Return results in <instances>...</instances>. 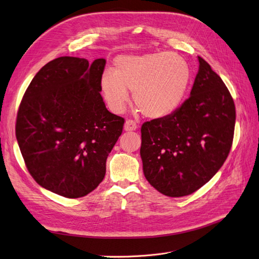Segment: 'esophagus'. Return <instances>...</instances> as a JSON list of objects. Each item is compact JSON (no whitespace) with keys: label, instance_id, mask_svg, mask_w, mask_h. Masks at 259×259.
<instances>
[{"label":"esophagus","instance_id":"obj_1","mask_svg":"<svg viewBox=\"0 0 259 259\" xmlns=\"http://www.w3.org/2000/svg\"><path fill=\"white\" fill-rule=\"evenodd\" d=\"M138 127V125L135 121L133 120H127L124 123V130L126 132H132V131H136Z\"/></svg>","mask_w":259,"mask_h":259}]
</instances>
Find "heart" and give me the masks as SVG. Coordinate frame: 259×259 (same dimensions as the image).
Instances as JSON below:
<instances>
[{
    "mask_svg": "<svg viewBox=\"0 0 259 259\" xmlns=\"http://www.w3.org/2000/svg\"><path fill=\"white\" fill-rule=\"evenodd\" d=\"M190 79L189 66L175 53L124 55L115 59L112 73L108 71L101 76L100 90L112 112L125 110L128 92H133L139 111L159 119L183 104Z\"/></svg>",
    "mask_w": 259,
    "mask_h": 259,
    "instance_id": "b5f03b06",
    "label": "heart"
}]
</instances>
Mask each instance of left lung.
<instances>
[{
	"instance_id": "left-lung-1",
	"label": "left lung",
	"mask_w": 259,
	"mask_h": 259,
	"mask_svg": "<svg viewBox=\"0 0 259 259\" xmlns=\"http://www.w3.org/2000/svg\"><path fill=\"white\" fill-rule=\"evenodd\" d=\"M198 58L190 97L173 113L142 126L145 177L167 197H185L204 186L223 166L232 146L233 99L221 76Z\"/></svg>"
}]
</instances>
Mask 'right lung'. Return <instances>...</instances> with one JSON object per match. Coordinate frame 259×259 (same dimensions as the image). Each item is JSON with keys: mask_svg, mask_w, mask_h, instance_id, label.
Masks as SVG:
<instances>
[{"mask_svg": "<svg viewBox=\"0 0 259 259\" xmlns=\"http://www.w3.org/2000/svg\"><path fill=\"white\" fill-rule=\"evenodd\" d=\"M106 59L90 65L59 57L29 84L16 120V138L30 175L54 193L75 199L103 182L106 161L124 119L107 110L100 95Z\"/></svg>", "mask_w": 259, "mask_h": 259, "instance_id": "add662e5", "label": "right lung"}]
</instances>
